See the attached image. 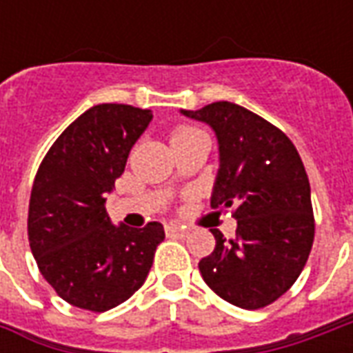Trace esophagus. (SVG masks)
Listing matches in <instances>:
<instances>
[{
	"instance_id": "obj_1",
	"label": "esophagus",
	"mask_w": 353,
	"mask_h": 353,
	"mask_svg": "<svg viewBox=\"0 0 353 353\" xmlns=\"http://www.w3.org/2000/svg\"><path fill=\"white\" fill-rule=\"evenodd\" d=\"M166 236H181L185 234L183 227H179V225H166Z\"/></svg>"
}]
</instances>
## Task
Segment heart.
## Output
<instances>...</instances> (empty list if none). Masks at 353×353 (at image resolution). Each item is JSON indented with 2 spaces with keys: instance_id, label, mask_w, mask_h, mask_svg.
I'll use <instances>...</instances> for the list:
<instances>
[{
  "instance_id": "obj_1",
  "label": "heart",
  "mask_w": 353,
  "mask_h": 353,
  "mask_svg": "<svg viewBox=\"0 0 353 353\" xmlns=\"http://www.w3.org/2000/svg\"><path fill=\"white\" fill-rule=\"evenodd\" d=\"M196 130H199V128H192V126H177V128H174V132H172V141H174V139L185 138V136H189V134H194Z\"/></svg>"
}]
</instances>
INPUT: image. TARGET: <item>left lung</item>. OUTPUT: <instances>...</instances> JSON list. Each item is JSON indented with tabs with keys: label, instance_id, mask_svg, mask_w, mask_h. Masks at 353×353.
<instances>
[{
	"label": "left lung",
	"instance_id": "8db88e82",
	"mask_svg": "<svg viewBox=\"0 0 353 353\" xmlns=\"http://www.w3.org/2000/svg\"><path fill=\"white\" fill-rule=\"evenodd\" d=\"M185 117L210 124L219 141L212 208H232L236 236L210 229L215 250L199 263L223 301L257 310L278 301L303 272L314 244L310 183L293 141L263 117L214 101Z\"/></svg>",
	"mask_w": 353,
	"mask_h": 353
}]
</instances>
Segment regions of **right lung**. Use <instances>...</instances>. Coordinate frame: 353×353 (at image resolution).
Wrapping results in <instances>:
<instances>
[{"instance_id":"1","label":"right lung","mask_w":353,"mask_h":353,"mask_svg":"<svg viewBox=\"0 0 353 353\" xmlns=\"http://www.w3.org/2000/svg\"><path fill=\"white\" fill-rule=\"evenodd\" d=\"M151 119L149 109L126 103L94 105L58 136L35 174L30 248L50 288L83 310L105 312L130 299L164 240L161 223L115 227L105 210V192Z\"/></svg>"}]
</instances>
